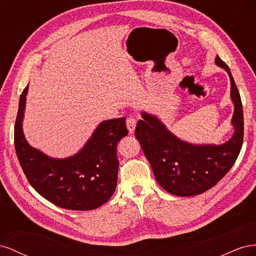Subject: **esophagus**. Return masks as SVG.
<instances>
[{
  "instance_id": "esophagus-1",
  "label": "esophagus",
  "mask_w": 256,
  "mask_h": 256,
  "mask_svg": "<svg viewBox=\"0 0 256 256\" xmlns=\"http://www.w3.org/2000/svg\"><path fill=\"white\" fill-rule=\"evenodd\" d=\"M126 128L130 134L134 133L135 128H136V120L132 118V116H130V118L126 119Z\"/></svg>"
}]
</instances>
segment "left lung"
<instances>
[{
	"instance_id": "obj_1",
	"label": "left lung",
	"mask_w": 256,
	"mask_h": 256,
	"mask_svg": "<svg viewBox=\"0 0 256 256\" xmlns=\"http://www.w3.org/2000/svg\"><path fill=\"white\" fill-rule=\"evenodd\" d=\"M216 66L230 79V100L234 114L230 121L234 133L223 144H192L180 140L167 128L158 116L142 112L135 136L149 160L158 184L177 196L200 195L214 186L236 162L244 140L242 104L237 86L228 65L220 56Z\"/></svg>"
}]
</instances>
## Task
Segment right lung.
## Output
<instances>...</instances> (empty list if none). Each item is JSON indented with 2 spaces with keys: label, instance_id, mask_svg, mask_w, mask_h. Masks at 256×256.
Listing matches in <instances>:
<instances>
[{
  "label": "right lung",
  "instance_id": "1",
  "mask_svg": "<svg viewBox=\"0 0 256 256\" xmlns=\"http://www.w3.org/2000/svg\"><path fill=\"white\" fill-rule=\"evenodd\" d=\"M28 86L19 100L14 149L30 184L44 198L70 210H93L110 198L116 186V146L128 134L126 118L102 121L75 154L58 158L28 142L22 123Z\"/></svg>",
  "mask_w": 256,
  "mask_h": 256
}]
</instances>
